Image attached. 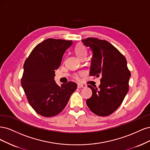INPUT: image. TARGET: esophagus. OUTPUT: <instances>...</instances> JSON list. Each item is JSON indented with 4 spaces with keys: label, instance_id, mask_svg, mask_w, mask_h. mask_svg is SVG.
I'll list each match as a JSON object with an SVG mask.
<instances>
[{
    "label": "esophagus",
    "instance_id": "esophagus-1",
    "mask_svg": "<svg viewBox=\"0 0 150 150\" xmlns=\"http://www.w3.org/2000/svg\"><path fill=\"white\" fill-rule=\"evenodd\" d=\"M86 85L84 84H81V83H78V88H86Z\"/></svg>",
    "mask_w": 150,
    "mask_h": 150
}]
</instances>
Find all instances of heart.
<instances>
[{
	"instance_id": "b5f03b06",
	"label": "heart",
	"mask_w": 150,
	"mask_h": 150,
	"mask_svg": "<svg viewBox=\"0 0 150 150\" xmlns=\"http://www.w3.org/2000/svg\"><path fill=\"white\" fill-rule=\"evenodd\" d=\"M74 51L75 53L79 58H81L84 56H87V49H86V47L84 46L83 44H78L74 48ZM74 78L76 79H78L79 76L78 74L74 75Z\"/></svg>"
}]
</instances>
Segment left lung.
Wrapping results in <instances>:
<instances>
[{
  "mask_svg": "<svg viewBox=\"0 0 150 150\" xmlns=\"http://www.w3.org/2000/svg\"><path fill=\"white\" fill-rule=\"evenodd\" d=\"M82 42L93 52L90 76L101 77L99 88L88 86L93 94L86 104L95 115L109 116L119 108L128 92L131 72L126 59L107 40L88 38Z\"/></svg>",
  "mask_w": 150,
  "mask_h": 150,
  "instance_id": "obj_1",
  "label": "left lung"
}]
</instances>
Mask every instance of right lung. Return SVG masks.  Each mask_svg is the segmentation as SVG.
Instances as JSON below:
<instances>
[{
  "label": "right lung",
  "mask_w": 150,
  "mask_h": 150,
  "mask_svg": "<svg viewBox=\"0 0 150 150\" xmlns=\"http://www.w3.org/2000/svg\"><path fill=\"white\" fill-rule=\"evenodd\" d=\"M72 43L62 39L44 40L33 49L24 62L22 87L31 107L42 116L60 113L77 88V84L72 81L59 86L54 79L63 54Z\"/></svg>",
  "instance_id": "right-lung-1"
}]
</instances>
